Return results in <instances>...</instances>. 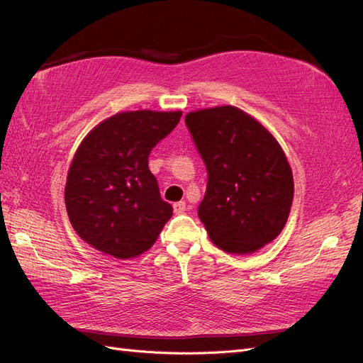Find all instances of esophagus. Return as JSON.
I'll return each mask as SVG.
<instances>
[{
  "mask_svg": "<svg viewBox=\"0 0 363 363\" xmlns=\"http://www.w3.org/2000/svg\"><path fill=\"white\" fill-rule=\"evenodd\" d=\"M172 208H174V213H175V215H180V213H183V212L186 211V203H184V201L174 203V204H172Z\"/></svg>",
  "mask_w": 363,
  "mask_h": 363,
  "instance_id": "obj_1",
  "label": "esophagus"
}]
</instances>
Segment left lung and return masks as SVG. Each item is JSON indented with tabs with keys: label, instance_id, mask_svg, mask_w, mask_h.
Here are the masks:
<instances>
[{
	"label": "left lung",
	"instance_id": "8db88e82",
	"mask_svg": "<svg viewBox=\"0 0 363 363\" xmlns=\"http://www.w3.org/2000/svg\"><path fill=\"white\" fill-rule=\"evenodd\" d=\"M184 123L206 164L199 216L212 242L235 255L269 244L294 199L292 171L277 140L233 106L191 112Z\"/></svg>",
	"mask_w": 363,
	"mask_h": 363
}]
</instances>
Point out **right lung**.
<instances>
[{"instance_id": "1", "label": "right lung", "mask_w": 363, "mask_h": 363, "mask_svg": "<svg viewBox=\"0 0 363 363\" xmlns=\"http://www.w3.org/2000/svg\"><path fill=\"white\" fill-rule=\"evenodd\" d=\"M182 112L138 111L111 116L77 150L65 188L69 221L83 240L116 259L147 251L172 216L148 168V156Z\"/></svg>"}]
</instances>
